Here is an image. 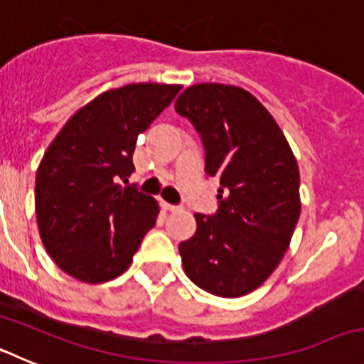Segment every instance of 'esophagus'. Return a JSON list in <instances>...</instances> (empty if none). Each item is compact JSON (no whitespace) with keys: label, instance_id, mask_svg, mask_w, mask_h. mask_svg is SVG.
Wrapping results in <instances>:
<instances>
[{"label":"esophagus","instance_id":"34e87169","mask_svg":"<svg viewBox=\"0 0 364 364\" xmlns=\"http://www.w3.org/2000/svg\"><path fill=\"white\" fill-rule=\"evenodd\" d=\"M164 211H178V205H173V204H167V202H160Z\"/></svg>","mask_w":364,"mask_h":364}]
</instances>
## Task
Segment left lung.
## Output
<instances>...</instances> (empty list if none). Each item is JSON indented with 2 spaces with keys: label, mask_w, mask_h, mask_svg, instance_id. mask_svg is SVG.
<instances>
[{
  "label": "left lung",
  "mask_w": 364,
  "mask_h": 364,
  "mask_svg": "<svg viewBox=\"0 0 364 364\" xmlns=\"http://www.w3.org/2000/svg\"><path fill=\"white\" fill-rule=\"evenodd\" d=\"M205 149V173L218 176V211L197 213V231L178 246L198 288L242 297L275 272L301 215L299 166L268 109L252 92L197 83L176 98Z\"/></svg>",
  "instance_id": "8db88e82"
}]
</instances>
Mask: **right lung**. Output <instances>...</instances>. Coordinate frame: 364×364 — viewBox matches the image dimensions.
<instances>
[{
    "label": "right lung",
    "mask_w": 364,
    "mask_h": 364,
    "mask_svg": "<svg viewBox=\"0 0 364 364\" xmlns=\"http://www.w3.org/2000/svg\"><path fill=\"white\" fill-rule=\"evenodd\" d=\"M182 85L129 83L74 112L36 173V218L45 250L76 281L100 284L129 268L154 226L159 202L127 182L138 134Z\"/></svg>",
    "instance_id": "right-lung-1"
}]
</instances>
